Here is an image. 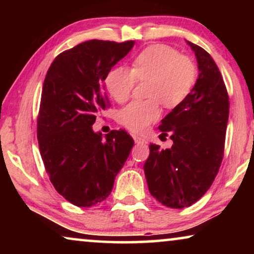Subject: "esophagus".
<instances>
[{
	"label": "esophagus",
	"mask_w": 254,
	"mask_h": 254,
	"mask_svg": "<svg viewBox=\"0 0 254 254\" xmlns=\"http://www.w3.org/2000/svg\"><path fill=\"white\" fill-rule=\"evenodd\" d=\"M133 138L135 141V143H138V144H143V143H147V140L141 136H137V135H133Z\"/></svg>",
	"instance_id": "esophagus-1"
}]
</instances>
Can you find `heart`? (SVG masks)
Returning <instances> with one entry per match:
<instances>
[{"label":"heart","instance_id":"obj_1","mask_svg":"<svg viewBox=\"0 0 254 254\" xmlns=\"http://www.w3.org/2000/svg\"><path fill=\"white\" fill-rule=\"evenodd\" d=\"M149 79L147 100H135L118 112L119 123L142 133L161 116V103L168 109L180 105L196 81V67L189 57L166 45H152L140 52L131 68L118 67L106 77L107 91L118 103L129 98L135 82Z\"/></svg>","mask_w":254,"mask_h":254}]
</instances>
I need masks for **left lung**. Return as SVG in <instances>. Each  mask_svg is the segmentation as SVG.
Segmentation results:
<instances>
[{
  "label": "left lung",
  "mask_w": 254,
  "mask_h": 254,
  "mask_svg": "<svg viewBox=\"0 0 254 254\" xmlns=\"http://www.w3.org/2000/svg\"><path fill=\"white\" fill-rule=\"evenodd\" d=\"M199 78L184 102L175 107L158 129L173 141L170 149L150 144L144 163L149 192L170 208L192 206L209 190L223 159L229 119V96L213 58L190 43Z\"/></svg>",
  "instance_id": "obj_1"
}]
</instances>
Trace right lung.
Segmentation results:
<instances>
[{"mask_svg":"<svg viewBox=\"0 0 254 254\" xmlns=\"http://www.w3.org/2000/svg\"><path fill=\"white\" fill-rule=\"evenodd\" d=\"M135 41L89 40L62 52L45 77L37 137L55 190L77 207H91L111 194L134 140L111 130L103 140L92 125L109 106L103 83Z\"/></svg>","mask_w":254,"mask_h":254,"instance_id":"obj_1","label":"right lung"}]
</instances>
